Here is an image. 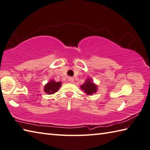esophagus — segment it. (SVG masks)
Returning <instances> with one entry per match:
<instances>
[{
  "mask_svg": "<svg viewBox=\"0 0 150 150\" xmlns=\"http://www.w3.org/2000/svg\"><path fill=\"white\" fill-rule=\"evenodd\" d=\"M68 81H69V82H73V81H74V79H73V77H69V78H68Z\"/></svg>",
  "mask_w": 150,
  "mask_h": 150,
  "instance_id": "esophagus-1",
  "label": "esophagus"
}]
</instances>
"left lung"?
Wrapping results in <instances>:
<instances>
[{
  "label": "left lung",
  "instance_id": "left-lung-1",
  "mask_svg": "<svg viewBox=\"0 0 150 150\" xmlns=\"http://www.w3.org/2000/svg\"><path fill=\"white\" fill-rule=\"evenodd\" d=\"M82 90L84 91V93L87 95H92L93 93H95L97 91V86L95 85L91 82L90 79H88L86 80V82L84 84H82L81 86Z\"/></svg>",
  "mask_w": 150,
  "mask_h": 150
}]
</instances>
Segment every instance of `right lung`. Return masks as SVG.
<instances>
[{"label": "right lung", "mask_w": 150, "mask_h": 150, "mask_svg": "<svg viewBox=\"0 0 150 150\" xmlns=\"http://www.w3.org/2000/svg\"><path fill=\"white\" fill-rule=\"evenodd\" d=\"M61 82H55L51 81L44 86V91L46 93L53 94L59 90L60 87L61 86Z\"/></svg>", "instance_id": "add662e5"}]
</instances>
